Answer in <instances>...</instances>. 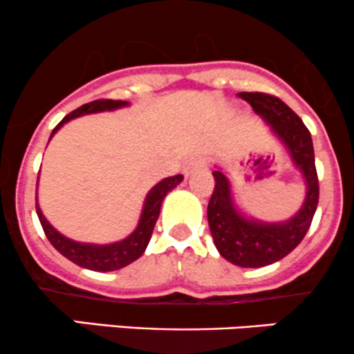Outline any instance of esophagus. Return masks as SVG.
I'll return each mask as SVG.
<instances>
[{"label":"esophagus","mask_w":354,"mask_h":354,"mask_svg":"<svg viewBox=\"0 0 354 354\" xmlns=\"http://www.w3.org/2000/svg\"><path fill=\"white\" fill-rule=\"evenodd\" d=\"M202 167H205V160H204V158H194V160H190L189 164L184 167L185 177L190 176V174H194V172H196V170L202 169Z\"/></svg>","instance_id":"esophagus-1"}]
</instances>
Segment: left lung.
<instances>
[{
  "mask_svg": "<svg viewBox=\"0 0 354 354\" xmlns=\"http://www.w3.org/2000/svg\"><path fill=\"white\" fill-rule=\"evenodd\" d=\"M239 97L251 103L254 112L271 127L306 184L303 205L291 219L261 222L245 217L236 207L227 176L219 169L212 172L216 187L207 205V221L217 251L229 263L241 268H263L296 249L311 225L319 201L315 149L303 120L281 98L261 91H241Z\"/></svg>",
  "mask_w": 354,
  "mask_h": 354,
  "instance_id": "obj_1",
  "label": "left lung"
}]
</instances>
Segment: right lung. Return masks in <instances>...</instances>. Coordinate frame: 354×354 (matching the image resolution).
<instances>
[{
	"label": "right lung",
	"mask_w": 354,
	"mask_h": 354,
	"mask_svg": "<svg viewBox=\"0 0 354 354\" xmlns=\"http://www.w3.org/2000/svg\"><path fill=\"white\" fill-rule=\"evenodd\" d=\"M129 105V102L124 100H95L90 103H85L80 109L73 110V112L66 115L59 124L55 127L53 132H51L50 138L62 129L66 122L73 120V118L82 117V115L88 113H98V112H106V110H117L122 106ZM184 180V176H174L167 177L164 180L158 182L157 185H153L150 189V192L147 194L144 209H142L140 221L138 225L130 236H127L125 239L112 242V244H86V242H77L71 241L68 237H65L63 234H59L53 225L43 216L41 209H39L38 201H37V214L38 219L41 222V227L45 230L46 237L51 242L57 251L65 256L66 259H70L71 263H75L80 268L90 269V271H98V272H109V271H117V269L125 268L133 261H137L142 254L145 252L147 245H149L150 237H152L153 227H156V222L158 219V214H160L162 201H164L167 194L172 189H176L180 182ZM38 185V182H37Z\"/></svg>",
	"instance_id": "1"
}]
</instances>
